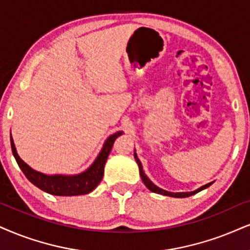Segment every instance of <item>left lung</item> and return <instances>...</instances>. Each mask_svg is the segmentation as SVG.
<instances>
[{
    "mask_svg": "<svg viewBox=\"0 0 250 250\" xmlns=\"http://www.w3.org/2000/svg\"><path fill=\"white\" fill-rule=\"evenodd\" d=\"M134 159H135V161H137L138 166H139L140 176H141V180H143L145 186L148 188V189H149L150 191H152V192L159 193V195L169 196V197H175V198H186V197H190V196L195 195V193H197V192H199V191L206 189V188H208V187L211 186L212 183H213V182H211V183L205 184V186L198 188V189L195 190V191H190V192H170V191L163 190V189H161V188H159L158 186H155V184H154L153 182L150 181L148 177H147V175L145 174V171H144V169H143V165H141L140 160L138 159V155H137V153H135V149H134Z\"/></svg>",
    "mask_w": 250,
    "mask_h": 250,
    "instance_id": "left-lung-1",
    "label": "left lung"
}]
</instances>
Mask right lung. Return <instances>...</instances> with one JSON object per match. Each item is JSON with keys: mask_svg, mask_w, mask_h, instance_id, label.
<instances>
[{"mask_svg": "<svg viewBox=\"0 0 250 250\" xmlns=\"http://www.w3.org/2000/svg\"><path fill=\"white\" fill-rule=\"evenodd\" d=\"M122 134V131L111 134L105 140L100 154L95 159V161L91 163L90 167L76 175H46L44 172L37 171L20 158L11 135L10 143L12 154H14L21 170L24 172V175L31 183L35 184L40 190L54 196H80L91 192L100 184L102 178H103L104 166H105L106 159L111 152V148H112V145L117 138Z\"/></svg>", "mask_w": 250, "mask_h": 250, "instance_id": "obj_1", "label": "right lung"}]
</instances>
